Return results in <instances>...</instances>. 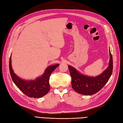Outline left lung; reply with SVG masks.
<instances>
[{"instance_id": "1", "label": "left lung", "mask_w": 123, "mask_h": 123, "mask_svg": "<svg viewBox=\"0 0 123 123\" xmlns=\"http://www.w3.org/2000/svg\"><path fill=\"white\" fill-rule=\"evenodd\" d=\"M110 60L108 67L102 74L96 77L82 74L71 66H68L71 77V86L78 93L84 95H92L97 93L109 81L112 74L113 58L109 51Z\"/></svg>"}]
</instances>
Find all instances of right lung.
I'll use <instances>...</instances> for the list:
<instances>
[{
    "instance_id": "obj_1",
    "label": "right lung",
    "mask_w": 123,
    "mask_h": 123,
    "mask_svg": "<svg viewBox=\"0 0 123 123\" xmlns=\"http://www.w3.org/2000/svg\"><path fill=\"white\" fill-rule=\"evenodd\" d=\"M59 64L49 66L43 74L34 80H26L18 77L14 72L11 65V55L9 61V70L11 77L16 86L26 95L31 98H41L49 91V78L51 73Z\"/></svg>"
}]
</instances>
